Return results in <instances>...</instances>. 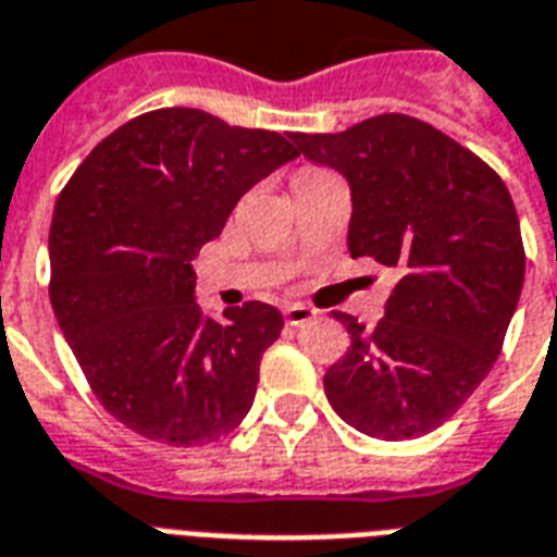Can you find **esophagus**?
Returning a JSON list of instances; mask_svg holds the SVG:
<instances>
[{"mask_svg":"<svg viewBox=\"0 0 557 557\" xmlns=\"http://www.w3.org/2000/svg\"><path fill=\"white\" fill-rule=\"evenodd\" d=\"M284 319H287V325H308V322L317 319V310L308 308V305H287Z\"/></svg>","mask_w":557,"mask_h":557,"instance_id":"34e87169","label":"esophagus"}]
</instances>
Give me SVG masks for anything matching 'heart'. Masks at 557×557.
I'll use <instances>...</instances> for the list:
<instances>
[{"label":"heart","instance_id":"b5f03b06","mask_svg":"<svg viewBox=\"0 0 557 557\" xmlns=\"http://www.w3.org/2000/svg\"><path fill=\"white\" fill-rule=\"evenodd\" d=\"M301 174H310V171H301Z\"/></svg>","mask_w":557,"mask_h":557}]
</instances>
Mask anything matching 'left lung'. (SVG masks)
<instances>
[{
	"mask_svg": "<svg viewBox=\"0 0 557 557\" xmlns=\"http://www.w3.org/2000/svg\"><path fill=\"white\" fill-rule=\"evenodd\" d=\"M293 141L348 180L351 258L400 275L374 331L334 313L351 346L327 369V400L372 438L433 433L485 381L520 301L525 256L511 194L476 153L412 115Z\"/></svg>",
	"mask_w": 557,
	"mask_h": 557,
	"instance_id": "1",
	"label": "left lung"
}]
</instances>
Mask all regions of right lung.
Wrapping results in <instances>:
<instances>
[{"instance_id": "add662e5", "label": "right lung", "mask_w": 557, "mask_h": 557, "mask_svg": "<svg viewBox=\"0 0 557 557\" xmlns=\"http://www.w3.org/2000/svg\"><path fill=\"white\" fill-rule=\"evenodd\" d=\"M290 139L165 107L95 145L60 191L51 308L95 398L133 433L200 447L247 418L284 319L264 301L206 317L191 261L252 185L299 157Z\"/></svg>"}]
</instances>
